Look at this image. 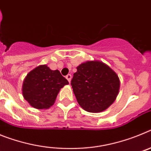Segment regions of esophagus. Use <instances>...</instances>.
I'll return each mask as SVG.
<instances>
[{"label":"esophagus","mask_w":151,"mask_h":151,"mask_svg":"<svg viewBox=\"0 0 151 151\" xmlns=\"http://www.w3.org/2000/svg\"><path fill=\"white\" fill-rule=\"evenodd\" d=\"M66 79H67L68 81H69V83H70V82H71V79H72V76H71V75L68 74L67 76H66Z\"/></svg>","instance_id":"1"}]
</instances>
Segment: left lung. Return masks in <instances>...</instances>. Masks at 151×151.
<instances>
[{
  "mask_svg": "<svg viewBox=\"0 0 151 151\" xmlns=\"http://www.w3.org/2000/svg\"><path fill=\"white\" fill-rule=\"evenodd\" d=\"M72 88L80 106L89 113H100L113 104L119 91L118 75L99 60L82 63L73 74Z\"/></svg>",
  "mask_w": 151,
  "mask_h": 151,
  "instance_id": "8db88e82",
  "label": "left lung"
}]
</instances>
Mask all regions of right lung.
<instances>
[{
	"label": "right lung",
	"instance_id": "right-lung-1",
	"mask_svg": "<svg viewBox=\"0 0 151 151\" xmlns=\"http://www.w3.org/2000/svg\"><path fill=\"white\" fill-rule=\"evenodd\" d=\"M68 84L59 70L40 65L29 72L24 79L22 96L31 106L46 110L54 105L60 89Z\"/></svg>",
	"mask_w": 151,
	"mask_h": 151
}]
</instances>
